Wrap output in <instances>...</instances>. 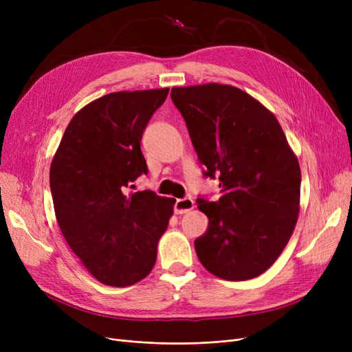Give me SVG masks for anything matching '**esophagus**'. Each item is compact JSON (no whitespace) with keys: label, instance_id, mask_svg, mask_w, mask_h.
<instances>
[{"label":"esophagus","instance_id":"1","mask_svg":"<svg viewBox=\"0 0 352 352\" xmlns=\"http://www.w3.org/2000/svg\"><path fill=\"white\" fill-rule=\"evenodd\" d=\"M194 208L192 198H181L177 199L174 204V212L175 214H186Z\"/></svg>","mask_w":352,"mask_h":352}]
</instances>
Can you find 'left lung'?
Instances as JSON below:
<instances>
[{
  "label": "left lung",
  "mask_w": 352,
  "mask_h": 352,
  "mask_svg": "<svg viewBox=\"0 0 352 352\" xmlns=\"http://www.w3.org/2000/svg\"><path fill=\"white\" fill-rule=\"evenodd\" d=\"M171 100L187 124L204 175H218V201L197 199L208 228L194 241L211 274L245 281L280 256L297 224L301 170L272 113L232 85L175 87Z\"/></svg>",
  "instance_id": "8db88e82"
}]
</instances>
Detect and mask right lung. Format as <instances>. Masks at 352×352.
<instances>
[{
  "instance_id": "1",
  "label": "right lung",
  "mask_w": 352,
  "mask_h": 352,
  "mask_svg": "<svg viewBox=\"0 0 352 352\" xmlns=\"http://www.w3.org/2000/svg\"><path fill=\"white\" fill-rule=\"evenodd\" d=\"M170 88L111 92L69 121L50 170L60 230L88 272L111 287L151 272L174 198L131 184L148 168L141 138Z\"/></svg>"
}]
</instances>
